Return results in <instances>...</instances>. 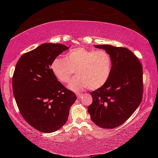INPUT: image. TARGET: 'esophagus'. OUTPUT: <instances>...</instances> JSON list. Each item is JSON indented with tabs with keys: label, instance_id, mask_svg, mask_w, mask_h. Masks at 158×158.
<instances>
[{
	"label": "esophagus",
	"instance_id": "1",
	"mask_svg": "<svg viewBox=\"0 0 158 158\" xmlns=\"http://www.w3.org/2000/svg\"><path fill=\"white\" fill-rule=\"evenodd\" d=\"M76 94H77V98H78L79 99V98H81V96H82L83 95H84V94H82V93H77Z\"/></svg>",
	"mask_w": 158,
	"mask_h": 158
}]
</instances>
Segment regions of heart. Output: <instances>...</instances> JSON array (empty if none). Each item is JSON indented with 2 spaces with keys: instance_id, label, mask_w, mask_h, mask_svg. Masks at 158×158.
I'll return each mask as SVG.
<instances>
[{
  "instance_id": "obj_1",
  "label": "heart",
  "mask_w": 158,
  "mask_h": 158,
  "mask_svg": "<svg viewBox=\"0 0 158 158\" xmlns=\"http://www.w3.org/2000/svg\"><path fill=\"white\" fill-rule=\"evenodd\" d=\"M113 68V60L109 53L103 49L75 48L67 53L65 58L53 59L51 69L62 84H67L72 76L79 75L69 82L68 87L74 91L86 88L98 89L108 81Z\"/></svg>"
}]
</instances>
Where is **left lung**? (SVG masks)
I'll use <instances>...</instances> for the list:
<instances>
[{
    "label": "left lung",
    "mask_w": 158,
    "mask_h": 158,
    "mask_svg": "<svg viewBox=\"0 0 158 158\" xmlns=\"http://www.w3.org/2000/svg\"><path fill=\"white\" fill-rule=\"evenodd\" d=\"M109 53L113 68L108 81L90 93L93 102L88 107L92 121L111 129L127 121L143 98V69L138 58L127 48L95 45Z\"/></svg>",
    "instance_id": "obj_1"
}]
</instances>
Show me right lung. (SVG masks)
Returning a JSON list of instances; mask_svg holds the SVG:
<instances>
[{
	"instance_id": "add662e5",
	"label": "right lung",
	"mask_w": 158,
	"mask_h": 158,
	"mask_svg": "<svg viewBox=\"0 0 158 158\" xmlns=\"http://www.w3.org/2000/svg\"><path fill=\"white\" fill-rule=\"evenodd\" d=\"M69 47L45 43L21 56L12 77L19 110L28 123L42 132H53L68 121L75 93L58 81L51 69L54 58Z\"/></svg>"
}]
</instances>
